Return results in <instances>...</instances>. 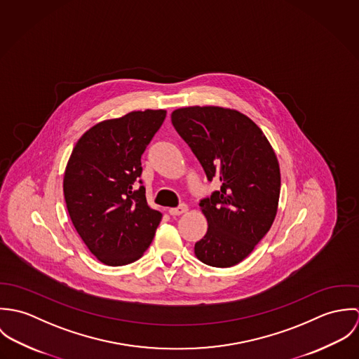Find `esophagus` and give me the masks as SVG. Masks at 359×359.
Instances as JSON below:
<instances>
[{"label": "esophagus", "instance_id": "34e87169", "mask_svg": "<svg viewBox=\"0 0 359 359\" xmlns=\"http://www.w3.org/2000/svg\"><path fill=\"white\" fill-rule=\"evenodd\" d=\"M188 211V205H185V203H181V205H178V207H172V208H170L168 210V212L171 214V215H181V214H184V212H187Z\"/></svg>", "mask_w": 359, "mask_h": 359}]
</instances>
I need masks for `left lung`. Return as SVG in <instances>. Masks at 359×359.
I'll list each match as a JSON object with an SVG mask.
<instances>
[{"instance_id": "8db88e82", "label": "left lung", "mask_w": 359, "mask_h": 359, "mask_svg": "<svg viewBox=\"0 0 359 359\" xmlns=\"http://www.w3.org/2000/svg\"><path fill=\"white\" fill-rule=\"evenodd\" d=\"M171 123L221 188L201 201L208 228L195 243L207 265L228 268L249 256L269 231L278 210L280 171L262 131L248 116L218 106L172 111Z\"/></svg>"}]
</instances>
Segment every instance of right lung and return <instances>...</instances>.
Segmentation results:
<instances>
[{
    "label": "right lung",
    "mask_w": 359,
    "mask_h": 359,
    "mask_svg": "<svg viewBox=\"0 0 359 359\" xmlns=\"http://www.w3.org/2000/svg\"><path fill=\"white\" fill-rule=\"evenodd\" d=\"M164 118L165 110L148 109L98 123L79 140L66 165L70 219L106 265L137 261L154 241L161 212L147 202L141 156Z\"/></svg>",
    "instance_id": "obj_1"
}]
</instances>
